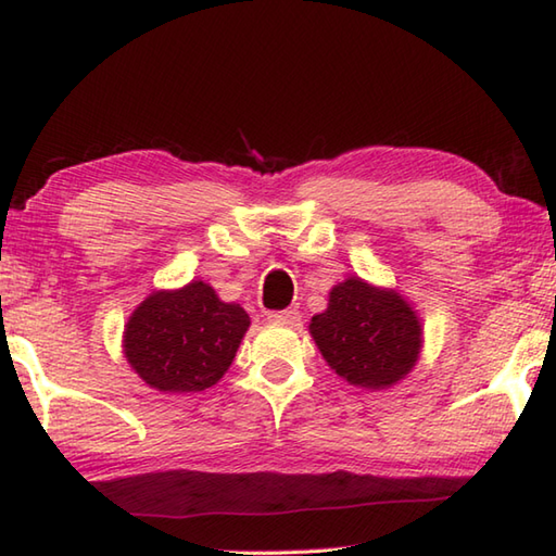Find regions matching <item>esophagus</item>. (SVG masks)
I'll return each mask as SVG.
<instances>
[{
	"label": "esophagus",
	"mask_w": 556,
	"mask_h": 556,
	"mask_svg": "<svg viewBox=\"0 0 556 556\" xmlns=\"http://www.w3.org/2000/svg\"><path fill=\"white\" fill-rule=\"evenodd\" d=\"M269 323H279V325H289V327H299L301 325V313L287 308V311H271L267 313Z\"/></svg>",
	"instance_id": "1"
}]
</instances>
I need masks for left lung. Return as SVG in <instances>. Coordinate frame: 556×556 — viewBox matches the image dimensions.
I'll list each match as a JSON object with an SVG mask.
<instances>
[{
    "mask_svg": "<svg viewBox=\"0 0 556 556\" xmlns=\"http://www.w3.org/2000/svg\"><path fill=\"white\" fill-rule=\"evenodd\" d=\"M311 334L339 377L353 387L387 389L413 370L422 327L394 289L349 277L329 291L327 311L311 320Z\"/></svg>",
    "mask_w": 556,
    "mask_h": 556,
    "instance_id": "8db88e82",
    "label": "left lung"
}]
</instances>
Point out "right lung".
<instances>
[{
  "label": "right lung",
  "instance_id": "add662e5",
  "mask_svg": "<svg viewBox=\"0 0 556 556\" xmlns=\"http://www.w3.org/2000/svg\"><path fill=\"white\" fill-rule=\"evenodd\" d=\"M251 317L205 281L155 291L124 329V353L140 380L164 394H193L229 370Z\"/></svg>",
  "mask_w": 556,
  "mask_h": 556
}]
</instances>
